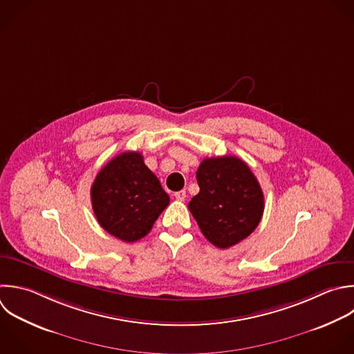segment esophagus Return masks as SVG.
Wrapping results in <instances>:
<instances>
[{
	"label": "esophagus",
	"mask_w": 354,
	"mask_h": 354,
	"mask_svg": "<svg viewBox=\"0 0 354 354\" xmlns=\"http://www.w3.org/2000/svg\"><path fill=\"white\" fill-rule=\"evenodd\" d=\"M185 196H187V192H185L184 189L174 192V198H176L177 201H184V199H185Z\"/></svg>",
	"instance_id": "esophagus-1"
}]
</instances>
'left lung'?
<instances>
[{"label": "left lung", "mask_w": 354, "mask_h": 354, "mask_svg": "<svg viewBox=\"0 0 354 354\" xmlns=\"http://www.w3.org/2000/svg\"><path fill=\"white\" fill-rule=\"evenodd\" d=\"M199 194L188 203L205 238L227 249L259 225L264 196L249 166L236 156L206 158L198 167Z\"/></svg>", "instance_id": "1"}]
</instances>
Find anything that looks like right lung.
I'll return each instance as SVG.
<instances>
[{"label":"right lung","instance_id":"obj_1","mask_svg":"<svg viewBox=\"0 0 354 354\" xmlns=\"http://www.w3.org/2000/svg\"><path fill=\"white\" fill-rule=\"evenodd\" d=\"M170 202L140 152L108 162L91 187V203L101 227L123 242L144 238Z\"/></svg>","mask_w":354,"mask_h":354}]
</instances>
